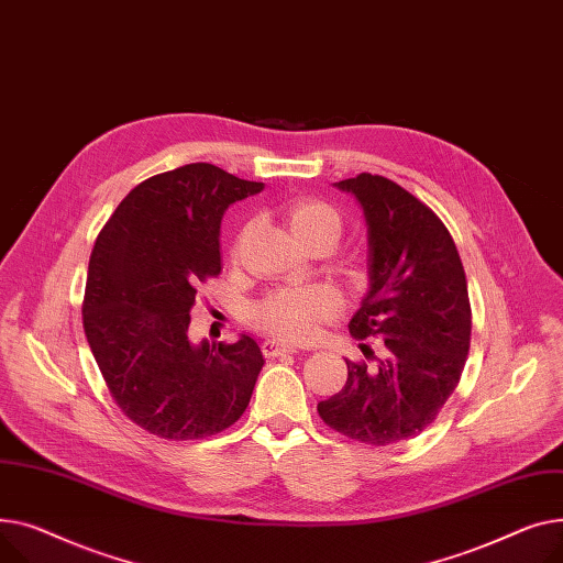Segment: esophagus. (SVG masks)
<instances>
[{
    "label": "esophagus",
    "instance_id": "esophagus-1",
    "mask_svg": "<svg viewBox=\"0 0 563 563\" xmlns=\"http://www.w3.org/2000/svg\"><path fill=\"white\" fill-rule=\"evenodd\" d=\"M305 347H295V345H286L277 339H268L266 343H263V354H266L268 358H275V356H282V354H297L302 352Z\"/></svg>",
    "mask_w": 563,
    "mask_h": 563
}]
</instances>
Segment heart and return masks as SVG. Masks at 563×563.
I'll return each instance as SVG.
<instances>
[{
	"instance_id": "obj_1",
	"label": "heart",
	"mask_w": 563,
	"mask_h": 563,
	"mask_svg": "<svg viewBox=\"0 0 563 563\" xmlns=\"http://www.w3.org/2000/svg\"><path fill=\"white\" fill-rule=\"evenodd\" d=\"M290 227L302 239L318 229H334L341 234V213L322 200H300L288 211ZM339 311L336 295L322 286L282 288L263 297L252 309V320L266 332L288 339H311L318 327Z\"/></svg>"
}]
</instances>
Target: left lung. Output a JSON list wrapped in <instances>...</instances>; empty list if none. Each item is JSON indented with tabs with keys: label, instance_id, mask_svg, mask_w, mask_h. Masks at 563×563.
Instances as JSON below:
<instances>
[{
	"label": "left lung",
	"instance_id": "1",
	"mask_svg": "<svg viewBox=\"0 0 563 563\" xmlns=\"http://www.w3.org/2000/svg\"><path fill=\"white\" fill-rule=\"evenodd\" d=\"M336 186L368 224V292L347 327L356 341L382 339L384 356L375 366L345 358L347 382L318 413L347 439L400 443L434 422L466 366V273L448 227L409 190L371 173Z\"/></svg>",
	"mask_w": 563,
	"mask_h": 563
}]
</instances>
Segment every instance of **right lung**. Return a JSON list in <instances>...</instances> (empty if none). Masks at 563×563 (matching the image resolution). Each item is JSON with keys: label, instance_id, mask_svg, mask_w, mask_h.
<instances>
[{"label": "right lung", "instance_id": "add662e5", "mask_svg": "<svg viewBox=\"0 0 563 563\" xmlns=\"http://www.w3.org/2000/svg\"><path fill=\"white\" fill-rule=\"evenodd\" d=\"M263 190L211 163H188L131 190L95 241L84 332L122 413L145 432L197 441L250 405L263 354L254 339L192 345L197 286L220 275L229 205Z\"/></svg>", "mask_w": 563, "mask_h": 563}]
</instances>
